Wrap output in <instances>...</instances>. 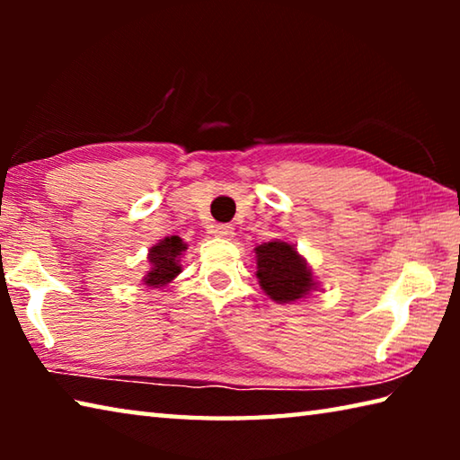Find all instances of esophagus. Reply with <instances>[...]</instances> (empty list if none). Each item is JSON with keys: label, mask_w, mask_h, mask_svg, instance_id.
<instances>
[{"label": "esophagus", "mask_w": 460, "mask_h": 460, "mask_svg": "<svg viewBox=\"0 0 460 460\" xmlns=\"http://www.w3.org/2000/svg\"><path fill=\"white\" fill-rule=\"evenodd\" d=\"M213 233L217 237H221V239H231L233 237V227L231 225H227V223H219V225H215V229H213Z\"/></svg>", "instance_id": "obj_1"}]
</instances>
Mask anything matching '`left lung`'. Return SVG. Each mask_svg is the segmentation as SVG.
Returning <instances> with one entry per match:
<instances>
[{
  "instance_id": "left-lung-1",
  "label": "left lung",
  "mask_w": 460,
  "mask_h": 460,
  "mask_svg": "<svg viewBox=\"0 0 460 460\" xmlns=\"http://www.w3.org/2000/svg\"><path fill=\"white\" fill-rule=\"evenodd\" d=\"M258 258V279L271 300L279 305L296 302L314 290L316 282L313 271L306 266L296 247L286 241H270L255 247Z\"/></svg>"
}]
</instances>
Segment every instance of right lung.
<instances>
[{
  "label": "right lung",
  "mask_w": 460,
  "mask_h": 460,
  "mask_svg": "<svg viewBox=\"0 0 460 460\" xmlns=\"http://www.w3.org/2000/svg\"><path fill=\"white\" fill-rule=\"evenodd\" d=\"M186 249L184 241L172 235V237H166L162 239L160 243H155L150 249V255H147V260H150L152 268L147 271L144 282L147 286H154V288H162L172 282V279L181 274V255Z\"/></svg>",
  "instance_id": "right-lung-1"
}]
</instances>
